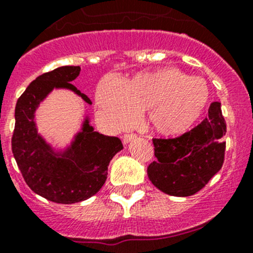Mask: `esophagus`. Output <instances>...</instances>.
Instances as JSON below:
<instances>
[{"mask_svg":"<svg viewBox=\"0 0 253 253\" xmlns=\"http://www.w3.org/2000/svg\"><path fill=\"white\" fill-rule=\"evenodd\" d=\"M134 138H136V134H126L123 136V142L127 143V142H130V141L134 140Z\"/></svg>","mask_w":253,"mask_h":253,"instance_id":"esophagus-1","label":"esophagus"}]
</instances>
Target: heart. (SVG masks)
Segmentation results:
<instances>
[{"instance_id":"obj_1","label":"heart","mask_w":253,"mask_h":253,"mask_svg":"<svg viewBox=\"0 0 253 253\" xmlns=\"http://www.w3.org/2000/svg\"><path fill=\"white\" fill-rule=\"evenodd\" d=\"M210 99L202 78L175 67L141 72L123 82L113 76L100 81L95 91L99 115L115 129L131 126L142 111L157 131L180 135L194 126Z\"/></svg>"}]
</instances>
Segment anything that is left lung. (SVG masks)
Returning <instances> with one entry per match:
<instances>
[{"label": "left lung", "mask_w": 253, "mask_h": 253, "mask_svg": "<svg viewBox=\"0 0 253 253\" xmlns=\"http://www.w3.org/2000/svg\"><path fill=\"white\" fill-rule=\"evenodd\" d=\"M225 132L221 104L216 101L209 107V116L191 131L175 138H153L157 162L147 168L149 181L173 197L199 192L223 165Z\"/></svg>", "instance_id": "left-lung-1"}]
</instances>
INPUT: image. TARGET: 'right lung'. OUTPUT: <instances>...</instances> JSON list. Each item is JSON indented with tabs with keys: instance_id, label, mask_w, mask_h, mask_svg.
Segmentation results:
<instances>
[{
	"instance_id": "1",
	"label": "right lung",
	"mask_w": 253,
	"mask_h": 253,
	"mask_svg": "<svg viewBox=\"0 0 253 253\" xmlns=\"http://www.w3.org/2000/svg\"><path fill=\"white\" fill-rule=\"evenodd\" d=\"M80 66H62L39 76L21 94L15 106L12 152L26 184L36 194L58 204H73L93 197L104 186L108 164L123 149L122 141L94 131L85 119L72 146L58 157L37 134L34 115L54 88L71 89L88 104L90 99L71 82Z\"/></svg>"
}]
</instances>
